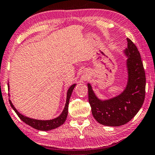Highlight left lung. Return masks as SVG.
<instances>
[{"instance_id": "1", "label": "left lung", "mask_w": 155, "mask_h": 155, "mask_svg": "<svg viewBox=\"0 0 155 155\" xmlns=\"http://www.w3.org/2000/svg\"><path fill=\"white\" fill-rule=\"evenodd\" d=\"M127 48L123 50L127 57V82L123 91L108 99H101L88 83L89 103L95 120L108 127L122 126L129 122L141 108L145 96V70L140 53L129 38Z\"/></svg>"}]
</instances>
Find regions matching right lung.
<instances>
[{
  "instance_id": "right-lung-1",
  "label": "right lung",
  "mask_w": 155,
  "mask_h": 155,
  "mask_svg": "<svg viewBox=\"0 0 155 155\" xmlns=\"http://www.w3.org/2000/svg\"><path fill=\"white\" fill-rule=\"evenodd\" d=\"M76 86V84H73L69 87L67 91L66 95V104H65L64 108L63 110L62 113L59 116L54 119H51V120H35V119L30 118L28 117L24 116L18 112L17 110L15 108L14 105L12 104L11 100H9L11 107L14 110L15 113H17L18 117L23 121L24 123L26 124L29 125V126L34 128V129L37 130H40V131H50V130L54 129L56 128H58L59 127L62 125L65 122L66 120L67 116H68V104H69V100H70L71 96L72 94L73 90ZM8 89H10V85L8 83Z\"/></svg>"
}]
</instances>
